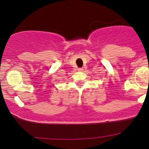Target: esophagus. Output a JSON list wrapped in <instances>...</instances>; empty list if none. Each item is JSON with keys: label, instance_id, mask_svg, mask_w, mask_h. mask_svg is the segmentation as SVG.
Segmentation results:
<instances>
[{"label": "esophagus", "instance_id": "esophagus-1", "mask_svg": "<svg viewBox=\"0 0 149 149\" xmlns=\"http://www.w3.org/2000/svg\"><path fill=\"white\" fill-rule=\"evenodd\" d=\"M78 70L79 71H83V68H78Z\"/></svg>", "mask_w": 149, "mask_h": 149}]
</instances>
